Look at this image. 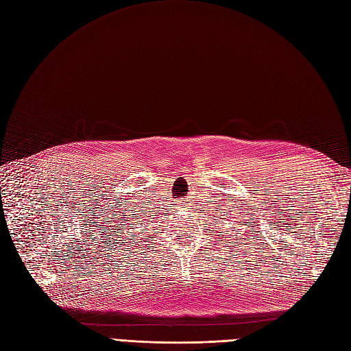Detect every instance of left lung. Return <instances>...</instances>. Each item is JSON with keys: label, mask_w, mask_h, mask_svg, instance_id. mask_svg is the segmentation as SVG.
<instances>
[{"label": "left lung", "mask_w": 351, "mask_h": 351, "mask_svg": "<svg viewBox=\"0 0 351 351\" xmlns=\"http://www.w3.org/2000/svg\"><path fill=\"white\" fill-rule=\"evenodd\" d=\"M224 219H226V218H224ZM234 224H236V221H234ZM241 224H243V221H240V224H239V226H241ZM232 231H234V230H232ZM239 234H240V232H239Z\"/></svg>", "instance_id": "1"}]
</instances>
